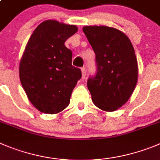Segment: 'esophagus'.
<instances>
[{"mask_svg":"<svg viewBox=\"0 0 160 160\" xmlns=\"http://www.w3.org/2000/svg\"><path fill=\"white\" fill-rule=\"evenodd\" d=\"M81 72H82V79H84L86 77V74H87V71H86V68H81Z\"/></svg>","mask_w":160,"mask_h":160,"instance_id":"esophagus-1","label":"esophagus"}]
</instances>
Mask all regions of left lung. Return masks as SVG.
Returning <instances> with one entry per match:
<instances>
[{
  "label": "left lung",
  "instance_id": "8db88e82",
  "mask_svg": "<svg viewBox=\"0 0 160 160\" xmlns=\"http://www.w3.org/2000/svg\"><path fill=\"white\" fill-rule=\"evenodd\" d=\"M83 31L95 53L97 73L88 80L94 104L107 112L118 110L132 95L138 80V65L125 33L107 26H84Z\"/></svg>",
  "mask_w": 160,
  "mask_h": 160
}]
</instances>
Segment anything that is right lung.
<instances>
[{
  "label": "right lung",
  "mask_w": 160,
  "mask_h": 160,
  "mask_svg": "<svg viewBox=\"0 0 160 160\" xmlns=\"http://www.w3.org/2000/svg\"><path fill=\"white\" fill-rule=\"evenodd\" d=\"M78 28L49 19L32 33L19 67V79L28 98L45 114H58L65 110L77 81L80 68L72 65V51L65 42Z\"/></svg>",
  "instance_id": "add662e5"
}]
</instances>
